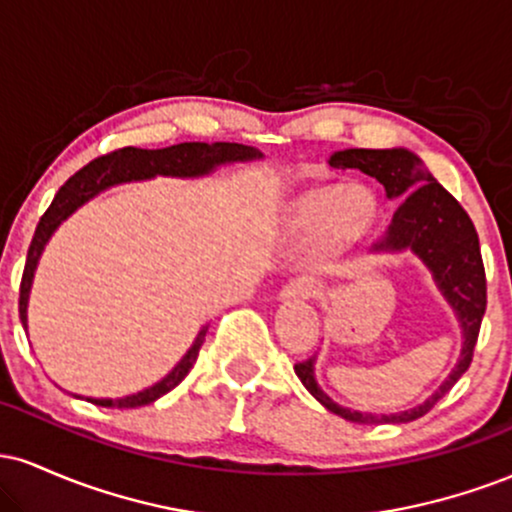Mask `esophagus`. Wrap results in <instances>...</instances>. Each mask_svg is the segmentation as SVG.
I'll return each instance as SVG.
<instances>
[{
	"label": "esophagus",
	"instance_id": "esophagus-1",
	"mask_svg": "<svg viewBox=\"0 0 512 512\" xmlns=\"http://www.w3.org/2000/svg\"><path fill=\"white\" fill-rule=\"evenodd\" d=\"M310 284L305 279H293V281H289V284L284 286V289H281V301H286V303H303V301H308L310 298Z\"/></svg>",
	"mask_w": 512,
	"mask_h": 512
}]
</instances>
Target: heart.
<instances>
[{"label":"heart","instance_id":"1","mask_svg":"<svg viewBox=\"0 0 512 512\" xmlns=\"http://www.w3.org/2000/svg\"><path fill=\"white\" fill-rule=\"evenodd\" d=\"M375 211H378V202L373 192L366 185L351 182L342 187H315L293 199L286 223L291 233L301 238L320 233L325 250L337 252L366 236Z\"/></svg>","mask_w":512,"mask_h":512}]
</instances>
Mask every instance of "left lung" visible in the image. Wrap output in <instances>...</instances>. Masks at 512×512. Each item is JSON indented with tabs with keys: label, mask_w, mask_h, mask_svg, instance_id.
I'll use <instances>...</instances> for the list:
<instances>
[{
	"label": "left lung",
	"mask_w": 512,
	"mask_h": 512,
	"mask_svg": "<svg viewBox=\"0 0 512 512\" xmlns=\"http://www.w3.org/2000/svg\"><path fill=\"white\" fill-rule=\"evenodd\" d=\"M334 168H358L385 187L387 197L402 199L395 211L385 240L375 248L380 250H414L428 264L436 284L448 298L452 308L457 310L464 330V346L460 363L450 373V378L440 385L433 397H428L421 407H414L402 414H361L334 404L315 383L313 358L296 363V375L301 378L305 390L317 402L325 404L342 419L356 421V424H407L428 414L438 404L445 392L467 373L472 366L474 346H477L481 317L486 313V272L481 260L479 236L472 219L462 204L433 178L414 154L404 149H346L337 151L330 158Z\"/></svg>",
	"instance_id": "1"
}]
</instances>
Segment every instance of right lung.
Returning <instances> with one entry per match:
<instances>
[{
  "instance_id": "obj_1",
  "label": "right lung",
  "mask_w": 512,
  "mask_h": 512,
  "mask_svg": "<svg viewBox=\"0 0 512 512\" xmlns=\"http://www.w3.org/2000/svg\"><path fill=\"white\" fill-rule=\"evenodd\" d=\"M255 149L243 144H202V142H182L175 146H166V149H134V146H125V149L110 151V154L93 158L88 166L69 178L60 187L52 204L40 216L38 226H35L31 248H28L26 267H23L21 276V289H19V315L23 322V330H26V305H28V291H31V281L35 264H38L40 252H43L45 243L52 236L60 223L67 219L69 214L76 207L91 199L93 195L105 190V187L115 185V182L125 180H139V178H151V175H204L209 173L211 168L219 166V163L228 161H248V158H257ZM209 327H204L202 332L197 334L195 344L190 346L182 361L175 366L161 383H156L149 390L137 392V395H129L122 399H91L93 404H101V407H117V409H134L144 407V404L156 402L158 397H163L166 392L173 390L175 385H180L185 380V375L190 373V368L195 366L199 349H202L204 337H207Z\"/></svg>"
}]
</instances>
